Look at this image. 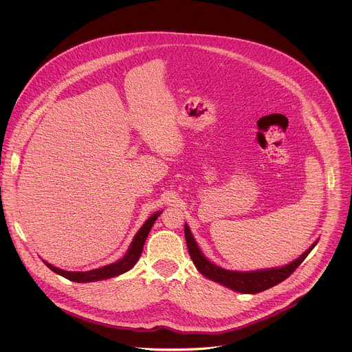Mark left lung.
<instances>
[{
  "instance_id": "8db88e82",
  "label": "left lung",
  "mask_w": 352,
  "mask_h": 352,
  "mask_svg": "<svg viewBox=\"0 0 352 352\" xmlns=\"http://www.w3.org/2000/svg\"><path fill=\"white\" fill-rule=\"evenodd\" d=\"M184 234H186V243L188 247L190 256L198 268V271L206 278L218 282L234 292L245 293V294H256L260 292H264L270 287H274L287 279L306 258V256L316 247L317 241L307 250L303 252L298 258H296L293 263L279 267V268H270V270H260V271H252V272H239V271H229L223 270L214 263L208 261L203 254L195 243L192 233L190 232V228L184 226Z\"/></svg>"
}]
</instances>
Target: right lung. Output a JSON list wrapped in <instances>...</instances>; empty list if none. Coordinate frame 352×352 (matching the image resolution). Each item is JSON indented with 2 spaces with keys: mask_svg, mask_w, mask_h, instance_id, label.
I'll return each mask as SVG.
<instances>
[{
  "mask_svg": "<svg viewBox=\"0 0 352 352\" xmlns=\"http://www.w3.org/2000/svg\"><path fill=\"white\" fill-rule=\"evenodd\" d=\"M161 212H155L153 214L151 218L142 225V228L138 230V233L135 234L129 251L126 253V256L116 261V263H112V264H108L105 267H101V268H96V270H92V271H87V272H70V271H63V270H59L54 265H51L49 263H46V265L50 268L51 271H54L55 274L69 279V280H73V282H77V283H85V282H95V280H101V279H108V278H113V276H118L120 274H124L127 272L130 268L134 267V264L138 261L142 250H144V244L146 241V237L151 232V226L154 223V221L158 218Z\"/></svg>",
  "mask_w": 352,
  "mask_h": 352,
  "instance_id": "1",
  "label": "right lung"
}]
</instances>
